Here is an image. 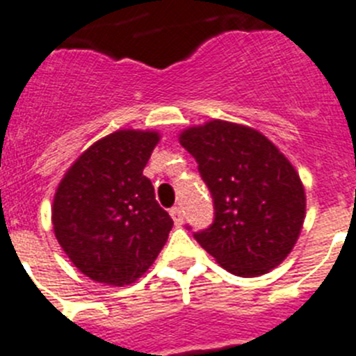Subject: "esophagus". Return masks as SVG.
<instances>
[{"label":"esophagus","mask_w":356,"mask_h":356,"mask_svg":"<svg viewBox=\"0 0 356 356\" xmlns=\"http://www.w3.org/2000/svg\"><path fill=\"white\" fill-rule=\"evenodd\" d=\"M170 216L174 218L175 225H182V220H184V214H182L181 207H172V209H170Z\"/></svg>","instance_id":"esophagus-1"}]
</instances>
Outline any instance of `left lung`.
Masks as SVG:
<instances>
[{
  "label": "left lung",
  "instance_id": "1",
  "mask_svg": "<svg viewBox=\"0 0 356 356\" xmlns=\"http://www.w3.org/2000/svg\"><path fill=\"white\" fill-rule=\"evenodd\" d=\"M179 142L213 197V225L193 234L202 248L238 277L277 268L305 220V190L289 159L257 129L225 120L188 127Z\"/></svg>",
  "mask_w": 356,
  "mask_h": 356
}]
</instances>
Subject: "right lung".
<instances>
[{"instance_id":"add662e5","label":"right lung","mask_w":356,"mask_h":356,"mask_svg":"<svg viewBox=\"0 0 356 356\" xmlns=\"http://www.w3.org/2000/svg\"><path fill=\"white\" fill-rule=\"evenodd\" d=\"M158 142L156 131H115L88 147L56 188L54 236L72 264L99 284H133L168 239L174 222L143 175Z\"/></svg>"}]
</instances>
